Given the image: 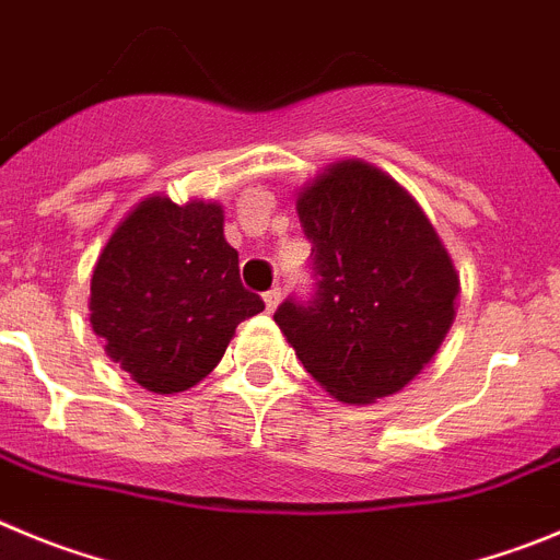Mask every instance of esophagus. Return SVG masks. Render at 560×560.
<instances>
[{"mask_svg": "<svg viewBox=\"0 0 560 560\" xmlns=\"http://www.w3.org/2000/svg\"><path fill=\"white\" fill-rule=\"evenodd\" d=\"M279 301H281V290H279V287H273V290L265 292V306H268V312H276Z\"/></svg>", "mask_w": 560, "mask_h": 560, "instance_id": "obj_1", "label": "esophagus"}]
</instances>
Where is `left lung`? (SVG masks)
Instances as JSON below:
<instances>
[{
    "instance_id": "8db88e82",
    "label": "left lung",
    "mask_w": 560,
    "mask_h": 560,
    "mask_svg": "<svg viewBox=\"0 0 560 560\" xmlns=\"http://www.w3.org/2000/svg\"><path fill=\"white\" fill-rule=\"evenodd\" d=\"M317 292L273 320L312 380L346 405L410 385L457 315L460 276L435 225L399 180L360 159L335 161L295 198Z\"/></svg>"
}]
</instances>
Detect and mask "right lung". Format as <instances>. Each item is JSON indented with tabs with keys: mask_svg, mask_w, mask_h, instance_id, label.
<instances>
[{
	"mask_svg": "<svg viewBox=\"0 0 560 560\" xmlns=\"http://www.w3.org/2000/svg\"><path fill=\"white\" fill-rule=\"evenodd\" d=\"M223 206L167 195L119 220L92 273L89 320L105 354L150 393H180L214 371L236 326L265 310L240 281Z\"/></svg>",
	"mask_w": 560,
	"mask_h": 560,
	"instance_id": "1",
	"label": "right lung"
}]
</instances>
